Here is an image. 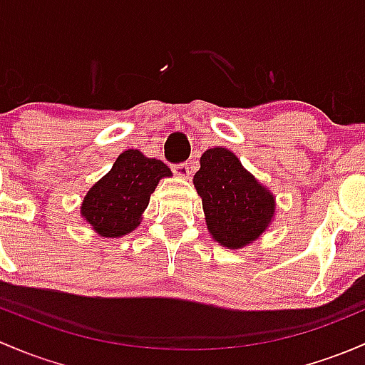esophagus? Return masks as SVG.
I'll use <instances>...</instances> for the list:
<instances>
[{"mask_svg":"<svg viewBox=\"0 0 365 365\" xmlns=\"http://www.w3.org/2000/svg\"><path fill=\"white\" fill-rule=\"evenodd\" d=\"M172 172H174L175 175H179L181 179H187L191 175V167L187 161H182V163L172 165Z\"/></svg>","mask_w":365,"mask_h":365,"instance_id":"34e87169","label":"esophagus"}]
</instances>
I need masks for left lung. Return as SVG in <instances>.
<instances>
[{
    "instance_id": "8db88e82",
    "label": "left lung",
    "mask_w": 365,
    "mask_h": 365,
    "mask_svg": "<svg viewBox=\"0 0 365 365\" xmlns=\"http://www.w3.org/2000/svg\"><path fill=\"white\" fill-rule=\"evenodd\" d=\"M210 235L237 250L260 237L274 216V197L225 148L207 149L193 178Z\"/></svg>"
}]
</instances>
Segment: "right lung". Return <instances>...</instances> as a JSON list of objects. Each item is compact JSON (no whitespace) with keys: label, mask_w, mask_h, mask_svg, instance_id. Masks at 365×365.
<instances>
[{"label":"right lung","mask_w":365,"mask_h":365,"mask_svg":"<svg viewBox=\"0 0 365 365\" xmlns=\"http://www.w3.org/2000/svg\"><path fill=\"white\" fill-rule=\"evenodd\" d=\"M172 172L161 160L137 149L119 155L110 172L86 195L81 212L101 237H119L137 228L151 193Z\"/></svg>","instance_id":"obj_1"}]
</instances>
